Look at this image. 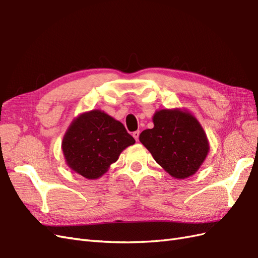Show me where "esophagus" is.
I'll use <instances>...</instances> for the list:
<instances>
[{
    "instance_id": "34e87169",
    "label": "esophagus",
    "mask_w": 258,
    "mask_h": 258,
    "mask_svg": "<svg viewBox=\"0 0 258 258\" xmlns=\"http://www.w3.org/2000/svg\"><path fill=\"white\" fill-rule=\"evenodd\" d=\"M132 136H134V138L136 139V141H139V136H140V131H135L134 134H132Z\"/></svg>"
}]
</instances>
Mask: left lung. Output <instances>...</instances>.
I'll list each match as a JSON object with an SVG mask.
<instances>
[{
	"label": "left lung",
	"mask_w": 258,
	"mask_h": 258,
	"mask_svg": "<svg viewBox=\"0 0 258 258\" xmlns=\"http://www.w3.org/2000/svg\"><path fill=\"white\" fill-rule=\"evenodd\" d=\"M154 128L140 135L156 162L174 178L195 174L209 153L205 130L189 112L174 108L154 114Z\"/></svg>",
	"instance_id": "obj_1"
}]
</instances>
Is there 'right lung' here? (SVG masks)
<instances>
[{"instance_id":"right-lung-1","label":"right lung","mask_w":258,"mask_h":258,"mask_svg":"<svg viewBox=\"0 0 258 258\" xmlns=\"http://www.w3.org/2000/svg\"><path fill=\"white\" fill-rule=\"evenodd\" d=\"M123 124L100 110L81 114L62 140L67 165L82 176L96 179L117 161L124 148L135 144Z\"/></svg>"}]
</instances>
